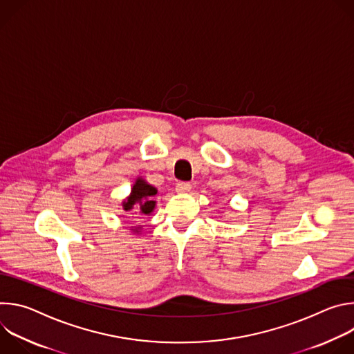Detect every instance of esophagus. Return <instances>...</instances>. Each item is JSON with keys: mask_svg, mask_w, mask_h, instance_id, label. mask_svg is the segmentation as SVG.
I'll return each instance as SVG.
<instances>
[{"mask_svg": "<svg viewBox=\"0 0 354 354\" xmlns=\"http://www.w3.org/2000/svg\"><path fill=\"white\" fill-rule=\"evenodd\" d=\"M190 189H192V185L187 183V182H179L176 185V192L178 193H189Z\"/></svg>", "mask_w": 354, "mask_h": 354, "instance_id": "1", "label": "esophagus"}]
</instances>
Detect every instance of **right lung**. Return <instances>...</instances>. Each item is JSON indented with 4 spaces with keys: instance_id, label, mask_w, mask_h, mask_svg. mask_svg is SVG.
<instances>
[{
    "instance_id": "right-lung-1",
    "label": "right lung",
    "mask_w": 354,
    "mask_h": 354,
    "mask_svg": "<svg viewBox=\"0 0 354 354\" xmlns=\"http://www.w3.org/2000/svg\"><path fill=\"white\" fill-rule=\"evenodd\" d=\"M158 194L157 187L153 185H149L145 179L138 176L136 182L133 183V187L130 190V194L122 201V209L126 213L133 212V214H140V216H149L154 212L157 201L156 196ZM130 231L133 234H140L141 232V225L138 227H131Z\"/></svg>"
}]
</instances>
